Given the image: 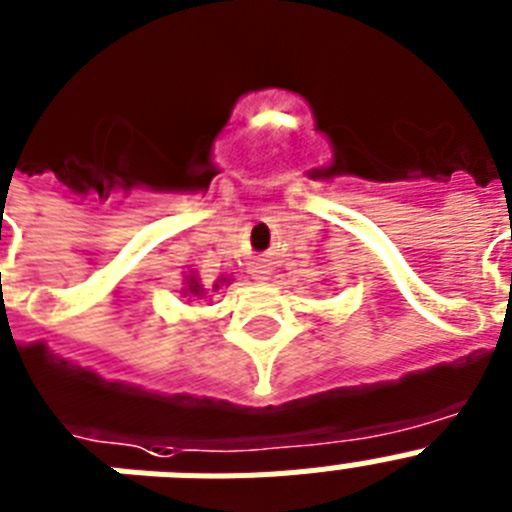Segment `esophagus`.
<instances>
[{
	"instance_id": "esophagus-1",
	"label": "esophagus",
	"mask_w": 512,
	"mask_h": 512,
	"mask_svg": "<svg viewBox=\"0 0 512 512\" xmlns=\"http://www.w3.org/2000/svg\"><path fill=\"white\" fill-rule=\"evenodd\" d=\"M252 273L260 278V281H268V275H270V262L268 260H257L255 265H252Z\"/></svg>"
}]
</instances>
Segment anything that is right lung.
Returning a JSON list of instances; mask_svg holds the SVG:
<instances>
[{
    "instance_id": "right-lung-1",
    "label": "right lung",
    "mask_w": 512,
    "mask_h": 512,
    "mask_svg": "<svg viewBox=\"0 0 512 512\" xmlns=\"http://www.w3.org/2000/svg\"><path fill=\"white\" fill-rule=\"evenodd\" d=\"M182 291H185V296H206L208 288H203L201 283H198V278H195V275H190L188 286L182 288Z\"/></svg>"
}]
</instances>
